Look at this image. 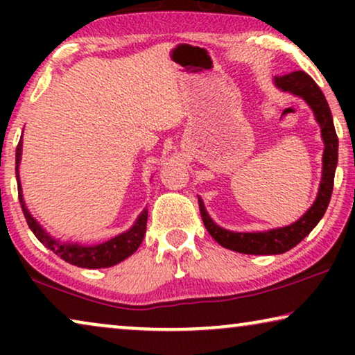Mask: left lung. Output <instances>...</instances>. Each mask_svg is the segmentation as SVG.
I'll list each match as a JSON object with an SVG mask.
<instances>
[{"label":"left lung","instance_id":"obj_1","mask_svg":"<svg viewBox=\"0 0 355 355\" xmlns=\"http://www.w3.org/2000/svg\"><path fill=\"white\" fill-rule=\"evenodd\" d=\"M275 84L281 90L291 92V94L302 96L307 101L310 108L313 110L315 118H317L320 128H322V137L324 142L323 152V178L320 182V191L317 200L309 208V211L295 221L279 230H271L265 232H232L216 226L215 223L203 207L202 198H198V207H200V215L207 231L215 239L218 244L226 247V249L241 252L247 255H276L288 252L299 244L310 231L318 225L322 216L327 211L329 198H331L333 184H334V171L338 164V135L334 130L333 116L329 111L328 101L324 98L323 92L315 84V80L304 71H294L286 76H278Z\"/></svg>","mask_w":355,"mask_h":355}]
</instances>
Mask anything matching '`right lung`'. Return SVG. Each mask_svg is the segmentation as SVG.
<instances>
[{
    "instance_id": "right-lung-1",
    "label": "right lung",
    "mask_w": 355,
    "mask_h": 355,
    "mask_svg": "<svg viewBox=\"0 0 355 355\" xmlns=\"http://www.w3.org/2000/svg\"><path fill=\"white\" fill-rule=\"evenodd\" d=\"M21 153H22V137L19 140L17 148H16V178H17V193H19V202L22 205L24 216L28 227H31L33 234L43 245L55 252L58 257H61L62 260L67 263L80 266V268H108L113 266L124 259H128L129 255H132L135 250L139 249L142 244L145 231H147V218L148 211L144 210L142 215L137 218L135 225L130 227L124 234L116 236L113 239L103 242L98 245H90L84 247L79 244H61L56 239H53L51 236H48L45 231L42 230V226L33 220L31 213L26 208L22 198V189L21 182H19V162H21Z\"/></svg>"
}]
</instances>
